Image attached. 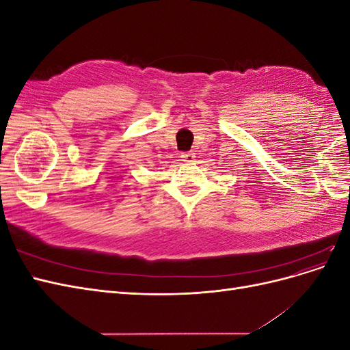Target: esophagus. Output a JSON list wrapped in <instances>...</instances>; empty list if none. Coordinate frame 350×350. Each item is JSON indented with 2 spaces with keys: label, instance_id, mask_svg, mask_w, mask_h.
<instances>
[{
  "label": "esophagus",
  "instance_id": "esophagus-1",
  "mask_svg": "<svg viewBox=\"0 0 350 350\" xmlns=\"http://www.w3.org/2000/svg\"><path fill=\"white\" fill-rule=\"evenodd\" d=\"M181 157H183V161H184L185 163H191V162H194L196 154H194L193 152H185V153L181 154Z\"/></svg>",
  "mask_w": 350,
  "mask_h": 350
}]
</instances>
